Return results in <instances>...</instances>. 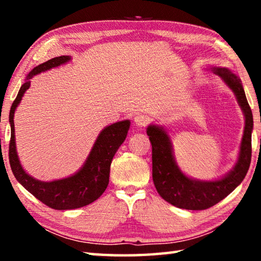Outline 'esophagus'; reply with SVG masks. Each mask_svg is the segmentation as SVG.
<instances>
[{"mask_svg":"<svg viewBox=\"0 0 261 261\" xmlns=\"http://www.w3.org/2000/svg\"><path fill=\"white\" fill-rule=\"evenodd\" d=\"M134 120H135V124L138 127H145L149 123V118L146 116V115H143V114L137 115Z\"/></svg>","mask_w":261,"mask_h":261,"instance_id":"34e87169","label":"esophagus"}]
</instances>
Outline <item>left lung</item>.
I'll return each mask as SVG.
<instances>
[{"label":"left lung","mask_w":261,"mask_h":261,"mask_svg":"<svg viewBox=\"0 0 261 261\" xmlns=\"http://www.w3.org/2000/svg\"><path fill=\"white\" fill-rule=\"evenodd\" d=\"M210 70L233 92L245 117L237 162L229 173L213 180L189 177L176 163L173 144L163 126L149 124L146 130L152 144V175L156 191L169 204L183 210L200 211L218 204L242 183L251 163L253 116L241 79L227 68L212 67Z\"/></svg>","instance_id":"1"}]
</instances>
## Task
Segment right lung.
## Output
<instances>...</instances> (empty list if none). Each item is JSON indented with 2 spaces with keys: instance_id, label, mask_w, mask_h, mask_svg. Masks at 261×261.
I'll return each mask as SVG.
<instances>
[{
  "instance_id": "add662e5",
  "label": "right lung",
  "mask_w": 261,
  "mask_h": 261,
  "mask_svg": "<svg viewBox=\"0 0 261 261\" xmlns=\"http://www.w3.org/2000/svg\"><path fill=\"white\" fill-rule=\"evenodd\" d=\"M71 60V56L54 57L45 63L39 64L25 79L17 94L9 114V123L11 127V138L9 144V161L16 179L32 193L37 199L48 207L59 211L74 210L90 205L105 192L109 183L110 163L115 153L125 140L130 127V121L124 120L106 126L100 132L85 162L77 173L69 177L43 182L32 177L20 165L16 149L15 137V112L20 103L23 95L31 85L30 79L47 70L63 65Z\"/></svg>"
}]
</instances>
